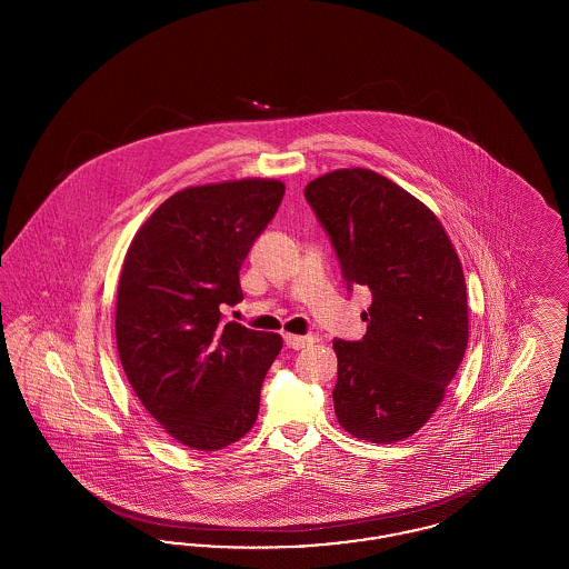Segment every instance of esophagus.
<instances>
[{
  "label": "esophagus",
  "mask_w": 569,
  "mask_h": 569,
  "mask_svg": "<svg viewBox=\"0 0 569 569\" xmlns=\"http://www.w3.org/2000/svg\"><path fill=\"white\" fill-rule=\"evenodd\" d=\"M283 341L290 350H302V348L316 343L313 337H298V335H283Z\"/></svg>",
  "instance_id": "esophagus-1"
}]
</instances>
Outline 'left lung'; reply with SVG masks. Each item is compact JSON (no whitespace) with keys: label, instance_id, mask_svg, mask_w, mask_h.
Returning <instances> with one entry per match:
<instances>
[{"label":"left lung","instance_id":"8db88e82","mask_svg":"<svg viewBox=\"0 0 569 569\" xmlns=\"http://www.w3.org/2000/svg\"><path fill=\"white\" fill-rule=\"evenodd\" d=\"M341 271L373 302L360 341L335 339L339 425L358 439L395 443L441 406L469 339L459 256L433 211L369 168L332 170L305 188Z\"/></svg>","mask_w":569,"mask_h":569}]
</instances>
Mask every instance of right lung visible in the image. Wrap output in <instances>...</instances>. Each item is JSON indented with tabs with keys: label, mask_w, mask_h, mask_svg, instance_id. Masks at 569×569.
I'll return each instance as SVG.
<instances>
[{
	"label": "right lung",
	"mask_w": 569,
	"mask_h": 569,
	"mask_svg": "<svg viewBox=\"0 0 569 569\" xmlns=\"http://www.w3.org/2000/svg\"><path fill=\"white\" fill-rule=\"evenodd\" d=\"M286 186L241 179L172 193L136 232L117 290V350L136 397L193 450L239 441L283 348L274 332L221 325L243 292L239 271Z\"/></svg>",
	"instance_id": "1"
}]
</instances>
